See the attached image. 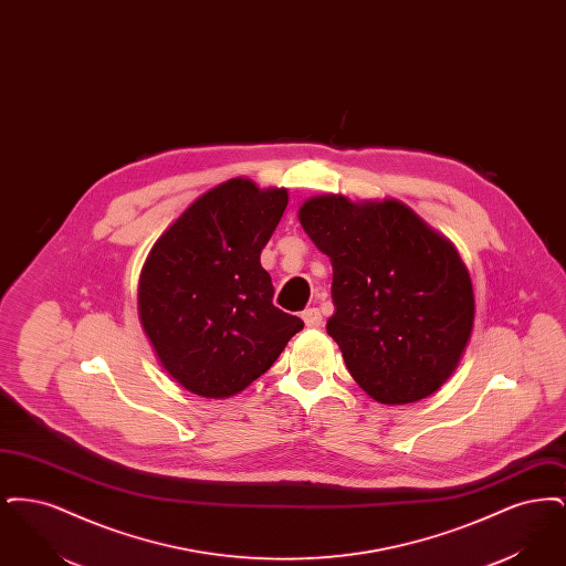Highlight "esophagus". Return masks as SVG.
<instances>
[{
  "instance_id": "esophagus-1",
  "label": "esophagus",
  "mask_w": 566,
  "mask_h": 566,
  "mask_svg": "<svg viewBox=\"0 0 566 566\" xmlns=\"http://www.w3.org/2000/svg\"><path fill=\"white\" fill-rule=\"evenodd\" d=\"M301 318H303V323H305L307 328H318V326L323 324V314H321L318 307H307V310H303Z\"/></svg>"
}]
</instances>
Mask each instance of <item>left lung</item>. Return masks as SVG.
<instances>
[{"instance_id": "8db88e82", "label": "left lung", "mask_w": 566, "mask_h": 566, "mask_svg": "<svg viewBox=\"0 0 566 566\" xmlns=\"http://www.w3.org/2000/svg\"><path fill=\"white\" fill-rule=\"evenodd\" d=\"M298 220L333 265L337 342L358 386L386 405L416 403L457 369L475 298L454 245L399 201L307 199Z\"/></svg>"}]
</instances>
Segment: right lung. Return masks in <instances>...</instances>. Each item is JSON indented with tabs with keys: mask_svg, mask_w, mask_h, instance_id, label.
<instances>
[{
	"mask_svg": "<svg viewBox=\"0 0 566 566\" xmlns=\"http://www.w3.org/2000/svg\"><path fill=\"white\" fill-rule=\"evenodd\" d=\"M289 192L233 178L201 195L150 250L139 321L167 374L224 399L263 376L303 321L273 305L261 250Z\"/></svg>",
	"mask_w": 566,
	"mask_h": 566,
	"instance_id": "obj_1",
	"label": "right lung"
}]
</instances>
